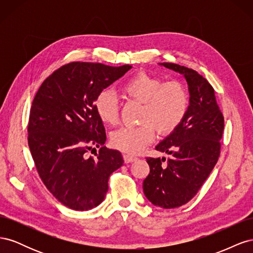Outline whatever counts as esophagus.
<instances>
[{
    "mask_svg": "<svg viewBox=\"0 0 253 253\" xmlns=\"http://www.w3.org/2000/svg\"><path fill=\"white\" fill-rule=\"evenodd\" d=\"M124 160H125L126 164H129V163H133V162H135V160H137V157L132 156L129 154H125L124 155Z\"/></svg>",
    "mask_w": 253,
    "mask_h": 253,
    "instance_id": "esophagus-1",
    "label": "esophagus"
}]
</instances>
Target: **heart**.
Masks as SVG:
<instances>
[{
	"mask_svg": "<svg viewBox=\"0 0 253 253\" xmlns=\"http://www.w3.org/2000/svg\"><path fill=\"white\" fill-rule=\"evenodd\" d=\"M121 93L129 99L143 103L138 126H124L111 136L114 148L128 154H137L153 142L156 128L168 134L178 126L187 113V90L177 81L164 82L159 77L144 72L132 76L121 85ZM97 116L104 125L114 126L119 119L117 98L109 89L99 93L94 101Z\"/></svg>",
	"mask_w": 253,
	"mask_h": 253,
	"instance_id": "obj_1",
	"label": "heart"
}]
</instances>
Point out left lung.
<instances>
[{
    "label": "left lung",
    "instance_id": "1",
    "mask_svg": "<svg viewBox=\"0 0 253 253\" xmlns=\"http://www.w3.org/2000/svg\"><path fill=\"white\" fill-rule=\"evenodd\" d=\"M187 80L189 106L182 121L156 145L166 158H147L150 174L143 180L145 197L160 208L172 209L195 196L219 156L224 116L214 89L203 76L174 63H159Z\"/></svg>",
    "mask_w": 253,
    "mask_h": 253
}]
</instances>
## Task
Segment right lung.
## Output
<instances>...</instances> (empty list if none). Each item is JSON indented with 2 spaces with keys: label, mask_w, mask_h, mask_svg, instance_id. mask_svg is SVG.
I'll return each mask as SVG.
<instances>
[{
  "label": "right lung",
  "mask_w": 253,
  "mask_h": 253,
  "mask_svg": "<svg viewBox=\"0 0 253 253\" xmlns=\"http://www.w3.org/2000/svg\"><path fill=\"white\" fill-rule=\"evenodd\" d=\"M131 68L68 63L45 79L35 96L28 124L30 153L49 192L73 210L101 204L110 175L124 165L119 151L104 147L105 129L94 101ZM93 146L99 149L96 159L85 154Z\"/></svg>",
  "instance_id": "obj_1"
}]
</instances>
